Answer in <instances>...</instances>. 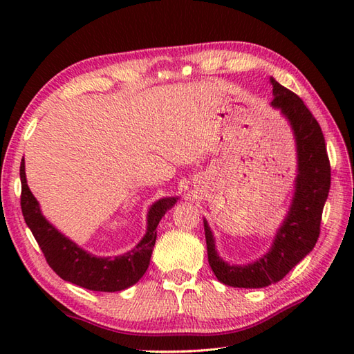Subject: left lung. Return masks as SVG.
I'll list each match as a JSON object with an SVG mask.
<instances>
[{"mask_svg":"<svg viewBox=\"0 0 354 354\" xmlns=\"http://www.w3.org/2000/svg\"><path fill=\"white\" fill-rule=\"evenodd\" d=\"M270 84L272 106L289 120L295 135L298 155L295 194L272 248L261 259L246 266L228 265L217 255L213 232L204 221L209 266L217 280L232 288L259 289L280 281L313 250L319 237L322 209L332 179L326 140L317 118L295 93L272 77Z\"/></svg>","mask_w":354,"mask_h":354,"instance_id":"8db88e82","label":"left lung"}]
</instances>
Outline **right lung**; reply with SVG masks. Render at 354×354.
I'll return each mask as SVG.
<instances>
[{
    "label": "right lung",
    "instance_id": "right-lung-1",
    "mask_svg": "<svg viewBox=\"0 0 354 354\" xmlns=\"http://www.w3.org/2000/svg\"><path fill=\"white\" fill-rule=\"evenodd\" d=\"M21 209L30 231L50 268L65 281L77 284L95 292H117L131 288L145 275L150 255L156 242V227L161 217L176 204L178 198H164L150 207L147 214V232L141 242L118 257H95L82 250L61 234L41 214V208L30 192L26 179V165L22 158L21 167Z\"/></svg>",
    "mask_w": 354,
    "mask_h": 354
}]
</instances>
